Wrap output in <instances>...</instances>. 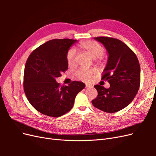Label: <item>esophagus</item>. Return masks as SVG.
<instances>
[{
	"instance_id": "1",
	"label": "esophagus",
	"mask_w": 156,
	"mask_h": 156,
	"mask_svg": "<svg viewBox=\"0 0 156 156\" xmlns=\"http://www.w3.org/2000/svg\"><path fill=\"white\" fill-rule=\"evenodd\" d=\"M85 87H86L87 88H92V85H90V84H86V85H85Z\"/></svg>"
}]
</instances>
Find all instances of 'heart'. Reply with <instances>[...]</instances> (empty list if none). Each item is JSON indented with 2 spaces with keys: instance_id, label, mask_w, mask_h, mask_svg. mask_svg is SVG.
Wrapping results in <instances>:
<instances>
[{
  "instance_id": "obj_1",
  "label": "heart",
  "mask_w": 156,
  "mask_h": 156,
  "mask_svg": "<svg viewBox=\"0 0 156 156\" xmlns=\"http://www.w3.org/2000/svg\"><path fill=\"white\" fill-rule=\"evenodd\" d=\"M79 46L81 48L87 51L92 58L98 60H101V56L104 53V48L95 41H83L79 44ZM75 57H76V50L73 48H70L66 54V60L68 64H73L75 62ZM94 73V72L92 69L81 68L77 71L75 75L79 79L84 82H87L90 81Z\"/></svg>"
}]
</instances>
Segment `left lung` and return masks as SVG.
Returning a JSON list of instances; mask_svg holds the SVG:
<instances>
[{
    "instance_id": "left-lung-1",
    "label": "left lung",
    "mask_w": 156,
    "mask_h": 156,
    "mask_svg": "<svg viewBox=\"0 0 156 156\" xmlns=\"http://www.w3.org/2000/svg\"><path fill=\"white\" fill-rule=\"evenodd\" d=\"M108 55L101 79L110 84L105 88L94 86L98 96L92 105L106 112H115L127 107L137 93L140 83V68L134 52L122 41L109 37H96Z\"/></svg>"
}]
</instances>
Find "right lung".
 Returning <instances> with one entry per match:
<instances>
[{"instance_id":"right-lung-1","label":"right lung","mask_w":156,"mask_h":156,"mask_svg":"<svg viewBox=\"0 0 156 156\" xmlns=\"http://www.w3.org/2000/svg\"><path fill=\"white\" fill-rule=\"evenodd\" d=\"M76 40L54 39L41 45L28 58L23 87L36 110L48 116L58 117L72 109L77 94L85 87L81 81L60 86L55 79L68 69L67 52Z\"/></svg>"}]
</instances>
